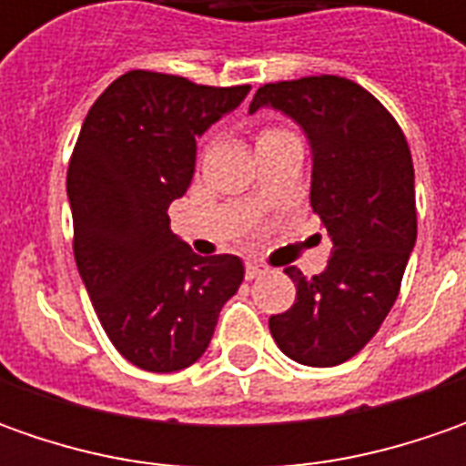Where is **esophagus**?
Returning <instances> with one entry per match:
<instances>
[{
	"label": "esophagus",
	"mask_w": 466,
	"mask_h": 466,
	"mask_svg": "<svg viewBox=\"0 0 466 466\" xmlns=\"http://www.w3.org/2000/svg\"><path fill=\"white\" fill-rule=\"evenodd\" d=\"M264 275V267H261L259 261H246V279H254Z\"/></svg>",
	"instance_id": "1"
}]
</instances>
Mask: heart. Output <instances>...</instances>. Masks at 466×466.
<instances>
[{
	"instance_id": "b5f03b06",
	"label": "heart",
	"mask_w": 466,
	"mask_h": 466,
	"mask_svg": "<svg viewBox=\"0 0 466 466\" xmlns=\"http://www.w3.org/2000/svg\"><path fill=\"white\" fill-rule=\"evenodd\" d=\"M278 135H285V129H279V127H264L259 135H257V145H259V142H267V139H272V137Z\"/></svg>"
}]
</instances>
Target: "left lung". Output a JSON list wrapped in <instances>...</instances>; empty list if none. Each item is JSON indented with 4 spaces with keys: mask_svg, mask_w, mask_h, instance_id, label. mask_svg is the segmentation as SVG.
I'll return each mask as SVG.
<instances>
[{
    "mask_svg": "<svg viewBox=\"0 0 466 466\" xmlns=\"http://www.w3.org/2000/svg\"><path fill=\"white\" fill-rule=\"evenodd\" d=\"M261 106L296 118L309 135L311 207L331 236L321 275L285 269L296 303L269 316V331L296 363L339 366L370 342L402 288L418 238L410 145L366 87L337 75L261 85L251 114Z\"/></svg>",
    "mask_w": 466,
    "mask_h": 466,
    "instance_id": "left-lung-1",
    "label": "left lung"
}]
</instances>
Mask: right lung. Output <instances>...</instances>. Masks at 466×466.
<instances>
[{"instance_id": "obj_1", "label": "right lung", "mask_w": 466, "mask_h": 466, "mask_svg": "<svg viewBox=\"0 0 466 466\" xmlns=\"http://www.w3.org/2000/svg\"><path fill=\"white\" fill-rule=\"evenodd\" d=\"M246 93L132 69L93 103L69 157L80 278L108 339L142 370L197 363L241 285V259L194 254L170 233L168 207L191 184L197 137Z\"/></svg>"}]
</instances>
